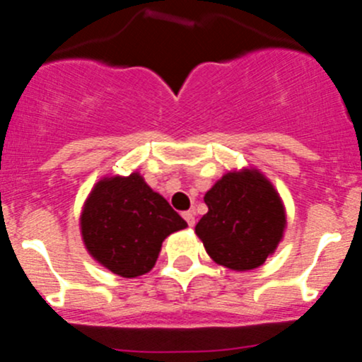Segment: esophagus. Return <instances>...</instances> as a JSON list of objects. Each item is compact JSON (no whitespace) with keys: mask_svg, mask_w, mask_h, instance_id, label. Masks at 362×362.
Wrapping results in <instances>:
<instances>
[{"mask_svg":"<svg viewBox=\"0 0 362 362\" xmlns=\"http://www.w3.org/2000/svg\"><path fill=\"white\" fill-rule=\"evenodd\" d=\"M183 217H185V221H187V223L190 226L196 225V214H194V212H190V210H188V212L183 214Z\"/></svg>","mask_w":362,"mask_h":362,"instance_id":"obj_1","label":"esophagus"}]
</instances>
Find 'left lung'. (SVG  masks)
I'll return each instance as SVG.
<instances>
[{"instance_id":"8db88e82","label":"left lung","mask_w":362,"mask_h":362,"mask_svg":"<svg viewBox=\"0 0 362 362\" xmlns=\"http://www.w3.org/2000/svg\"><path fill=\"white\" fill-rule=\"evenodd\" d=\"M209 212L196 225L206 254L232 270H254L279 245L286 226L283 203L257 170L228 172L206 194Z\"/></svg>"}]
</instances>
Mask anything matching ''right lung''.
Returning a JSON list of instances; mask_svg holds the SVG:
<instances>
[{
  "instance_id": "1",
  "label": "right lung",
  "mask_w": 362,
  "mask_h": 362,
  "mask_svg": "<svg viewBox=\"0 0 362 362\" xmlns=\"http://www.w3.org/2000/svg\"><path fill=\"white\" fill-rule=\"evenodd\" d=\"M185 226L187 221L136 172L101 179L81 212L86 250L121 277L152 270L166 235Z\"/></svg>"
}]
</instances>
